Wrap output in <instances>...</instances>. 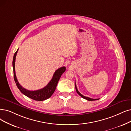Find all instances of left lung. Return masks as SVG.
Returning <instances> with one entry per match:
<instances>
[{
  "label": "left lung",
  "instance_id": "8db88e82",
  "mask_svg": "<svg viewBox=\"0 0 131 131\" xmlns=\"http://www.w3.org/2000/svg\"><path fill=\"white\" fill-rule=\"evenodd\" d=\"M75 88H76V92H77V93L78 94V95H79L81 97H82L83 98H84V99H86V100H88V101H96V100H98L99 99H92V98H89V97H85V96H83V95H82V94L78 91V90H77V87H76V83H75Z\"/></svg>",
  "mask_w": 131,
  "mask_h": 131
}]
</instances>
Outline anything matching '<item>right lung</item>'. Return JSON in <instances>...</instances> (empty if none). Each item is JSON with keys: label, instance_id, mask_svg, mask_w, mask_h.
Segmentation results:
<instances>
[{"label": "right lung", "instance_id": "1", "mask_svg": "<svg viewBox=\"0 0 131 131\" xmlns=\"http://www.w3.org/2000/svg\"><path fill=\"white\" fill-rule=\"evenodd\" d=\"M18 49L15 52L13 59V75H14V79L15 81L16 85L19 90L21 92L23 93L24 95L27 97L33 99L35 101H45L46 99H47L50 98L51 95H53L54 92L57 86V83L60 80V78L62 75V74L66 71V67H63L60 68L57 70L55 71L53 75V78H51L50 81L49 83L45 86L43 88L41 89L40 90H37L35 91H29L28 90L24 88L18 82L17 78L15 75V57L17 54Z\"/></svg>", "mask_w": 131, "mask_h": 131}]
</instances>
